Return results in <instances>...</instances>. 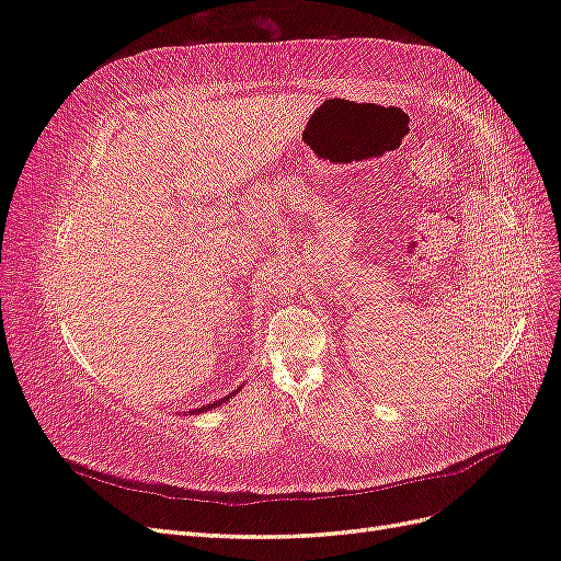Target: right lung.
Segmentation results:
<instances>
[{"label":"right lung","instance_id":"obj_1","mask_svg":"<svg viewBox=\"0 0 561 561\" xmlns=\"http://www.w3.org/2000/svg\"><path fill=\"white\" fill-rule=\"evenodd\" d=\"M233 396V393H231ZM231 396H227V398H222V400H217V402H213V404H208V407H203V410H213V407H219V404H222V402H227ZM201 412V410H198Z\"/></svg>","mask_w":561,"mask_h":561}]
</instances>
